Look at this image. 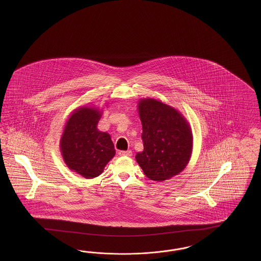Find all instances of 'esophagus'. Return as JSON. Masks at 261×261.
I'll return each mask as SVG.
<instances>
[{"instance_id":"1","label":"esophagus","mask_w":261,"mask_h":261,"mask_svg":"<svg viewBox=\"0 0 261 261\" xmlns=\"http://www.w3.org/2000/svg\"><path fill=\"white\" fill-rule=\"evenodd\" d=\"M119 156H127V157H131L132 156V151H119Z\"/></svg>"}]
</instances>
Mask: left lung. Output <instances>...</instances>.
Segmentation results:
<instances>
[{
	"label": "left lung",
	"instance_id": "left-lung-1",
	"mask_svg": "<svg viewBox=\"0 0 261 261\" xmlns=\"http://www.w3.org/2000/svg\"><path fill=\"white\" fill-rule=\"evenodd\" d=\"M143 151L136 161L147 178L164 182L181 173L190 162L193 136L190 123L178 110L154 98L138 102Z\"/></svg>",
	"mask_w": 261,
	"mask_h": 261
}]
</instances>
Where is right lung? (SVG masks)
I'll use <instances>...</instances> for the list:
<instances>
[{"instance_id": "1", "label": "right lung", "mask_w": 261, "mask_h": 261, "mask_svg": "<svg viewBox=\"0 0 261 261\" xmlns=\"http://www.w3.org/2000/svg\"><path fill=\"white\" fill-rule=\"evenodd\" d=\"M101 114L92 106H81L72 111L60 139L66 166L86 179L102 173L116 154L110 135L97 129Z\"/></svg>"}]
</instances>
